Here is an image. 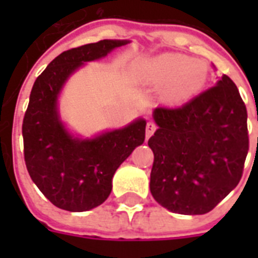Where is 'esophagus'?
I'll return each instance as SVG.
<instances>
[{"mask_svg":"<svg viewBox=\"0 0 258 258\" xmlns=\"http://www.w3.org/2000/svg\"><path fill=\"white\" fill-rule=\"evenodd\" d=\"M155 131H156V124L153 121H148V124H146V138H149Z\"/></svg>","mask_w":258,"mask_h":258,"instance_id":"obj_1","label":"esophagus"}]
</instances>
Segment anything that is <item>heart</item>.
<instances>
[{"instance_id":"b5f03b06","label":"heart","mask_w":258,"mask_h":258,"mask_svg":"<svg viewBox=\"0 0 258 258\" xmlns=\"http://www.w3.org/2000/svg\"><path fill=\"white\" fill-rule=\"evenodd\" d=\"M140 77L159 87V96L168 105H182L199 95L209 79V64L182 53H164L146 59L140 66Z\"/></svg>"}]
</instances>
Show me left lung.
<instances>
[{
    "mask_svg": "<svg viewBox=\"0 0 258 258\" xmlns=\"http://www.w3.org/2000/svg\"><path fill=\"white\" fill-rule=\"evenodd\" d=\"M153 120L152 196L178 214L211 211L236 188L249 151L247 110L235 83L224 74L181 107H156Z\"/></svg>",
    "mask_w": 258,
    "mask_h": 258,
    "instance_id": "left-lung-1",
    "label": "left lung"
}]
</instances>
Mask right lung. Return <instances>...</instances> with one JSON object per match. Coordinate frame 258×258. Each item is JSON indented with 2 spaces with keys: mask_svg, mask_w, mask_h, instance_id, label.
Segmentation results:
<instances>
[{
  "mask_svg": "<svg viewBox=\"0 0 258 258\" xmlns=\"http://www.w3.org/2000/svg\"><path fill=\"white\" fill-rule=\"evenodd\" d=\"M128 42L102 40L72 48L34 81L22 125L26 167L44 196L62 210L87 211L102 205L112 192L116 170L145 141L144 118L83 140L69 133L58 110L59 94L77 69Z\"/></svg>",
  "mask_w": 258,
  "mask_h": 258,
  "instance_id": "add662e5",
  "label": "right lung"
}]
</instances>
